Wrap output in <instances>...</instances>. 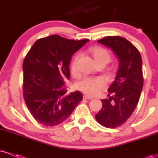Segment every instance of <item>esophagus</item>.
<instances>
[{
    "label": "esophagus",
    "mask_w": 158,
    "mask_h": 158,
    "mask_svg": "<svg viewBox=\"0 0 158 158\" xmlns=\"http://www.w3.org/2000/svg\"><path fill=\"white\" fill-rule=\"evenodd\" d=\"M83 99H92L93 98L90 97H88V96H87V95H84L83 96Z\"/></svg>",
    "instance_id": "1"
}]
</instances>
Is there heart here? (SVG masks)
I'll return each instance as SVG.
<instances>
[{"mask_svg":"<svg viewBox=\"0 0 158 158\" xmlns=\"http://www.w3.org/2000/svg\"><path fill=\"white\" fill-rule=\"evenodd\" d=\"M92 56H93L94 61L97 64H108L109 62L111 56L110 53L106 49L96 47L90 50ZM80 57V54L77 53L73 58L70 62V71L73 75H77L79 71L78 67V61ZM106 83L101 78H90L85 77L82 79L77 84V88L78 90L87 94L88 96H94L99 93L106 88Z\"/></svg>","mask_w":158,"mask_h":158,"instance_id":"obj_1","label":"heart"}]
</instances>
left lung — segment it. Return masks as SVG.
<instances>
[{"instance_id":"8db88e82","label":"left lung","mask_w":158,"mask_h":158,"mask_svg":"<svg viewBox=\"0 0 158 158\" xmlns=\"http://www.w3.org/2000/svg\"><path fill=\"white\" fill-rule=\"evenodd\" d=\"M98 42L110 48L119 61L115 80L108 88L110 97L102 99L96 119L106 128L120 126L133 114L143 86L142 58L137 48L121 36H107Z\"/></svg>"}]
</instances>
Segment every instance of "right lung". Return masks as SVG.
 I'll return each mask as SVG.
<instances>
[{"label":"right lung","instance_id":"right-lung-1","mask_svg":"<svg viewBox=\"0 0 158 158\" xmlns=\"http://www.w3.org/2000/svg\"><path fill=\"white\" fill-rule=\"evenodd\" d=\"M88 41L53 35L38 39L27 52L23 62V95L37 122L46 126H57L82 100L81 92L66 94L64 81L70 77L72 56Z\"/></svg>","mask_w":158,"mask_h":158}]
</instances>
